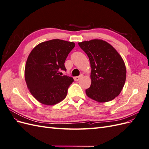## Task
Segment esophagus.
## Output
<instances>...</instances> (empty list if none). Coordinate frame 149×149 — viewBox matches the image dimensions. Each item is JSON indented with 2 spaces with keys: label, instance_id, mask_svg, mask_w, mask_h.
<instances>
[{
  "label": "esophagus",
  "instance_id": "obj_1",
  "mask_svg": "<svg viewBox=\"0 0 149 149\" xmlns=\"http://www.w3.org/2000/svg\"><path fill=\"white\" fill-rule=\"evenodd\" d=\"M83 74H81V75L79 76H76V77L74 78V79L75 81H79L81 78L83 77Z\"/></svg>",
  "mask_w": 149,
  "mask_h": 149
}]
</instances>
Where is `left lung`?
I'll return each mask as SVG.
<instances>
[{"instance_id": "left-lung-1", "label": "left lung", "mask_w": 149, "mask_h": 149, "mask_svg": "<svg viewBox=\"0 0 149 149\" xmlns=\"http://www.w3.org/2000/svg\"><path fill=\"white\" fill-rule=\"evenodd\" d=\"M78 45L87 54L91 68V84L86 89V95L99 102L114 100L125 82L126 68L123 58L104 40L94 39Z\"/></svg>"}]
</instances>
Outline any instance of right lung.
Instances as JSON below:
<instances>
[{"label": "right lung", "instance_id": "obj_1", "mask_svg": "<svg viewBox=\"0 0 149 149\" xmlns=\"http://www.w3.org/2000/svg\"><path fill=\"white\" fill-rule=\"evenodd\" d=\"M75 43L54 39L37 45L28 56L25 79L32 96L40 103L53 106L66 97L73 78L59 75L66 71L65 62Z\"/></svg>", "mask_w": 149, "mask_h": 149}]
</instances>
